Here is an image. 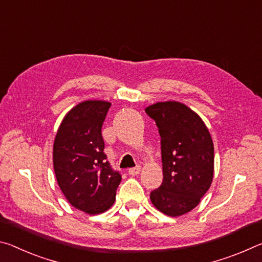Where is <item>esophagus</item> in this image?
<instances>
[{
  "label": "esophagus",
  "instance_id": "34e87169",
  "mask_svg": "<svg viewBox=\"0 0 262 262\" xmlns=\"http://www.w3.org/2000/svg\"><path fill=\"white\" fill-rule=\"evenodd\" d=\"M140 166H136L134 168H130L128 169V175H132V177H135V175H138L140 173Z\"/></svg>",
  "mask_w": 262,
  "mask_h": 262
}]
</instances>
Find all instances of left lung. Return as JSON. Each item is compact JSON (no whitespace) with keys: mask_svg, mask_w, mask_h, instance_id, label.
I'll use <instances>...</instances> for the list:
<instances>
[{"mask_svg":"<svg viewBox=\"0 0 262 262\" xmlns=\"http://www.w3.org/2000/svg\"><path fill=\"white\" fill-rule=\"evenodd\" d=\"M161 137L164 180L149 195L152 204L170 217L191 211L211 186L213 143L202 118L177 101L147 106Z\"/></svg>","mask_w":262,"mask_h":262,"instance_id":"obj_1","label":"left lung"}]
</instances>
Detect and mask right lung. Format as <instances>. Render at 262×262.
I'll return each mask as SVG.
<instances>
[{"label":"right lung","mask_w":262,"mask_h":262,"mask_svg":"<svg viewBox=\"0 0 262 262\" xmlns=\"http://www.w3.org/2000/svg\"><path fill=\"white\" fill-rule=\"evenodd\" d=\"M111 103L83 101L63 117L53 144L55 178L73 207L89 215L104 212L116 200L122 177L104 154L102 125Z\"/></svg>","instance_id":"add662e5"}]
</instances>
